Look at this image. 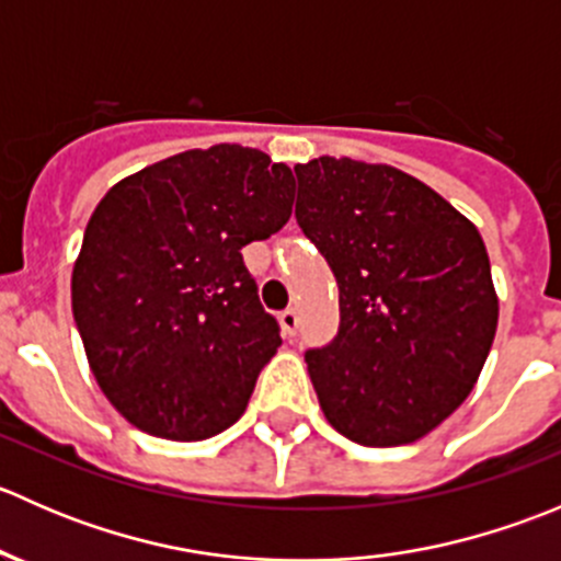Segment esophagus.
Instances as JSON below:
<instances>
[{
	"label": "esophagus",
	"mask_w": 561,
	"mask_h": 561,
	"mask_svg": "<svg viewBox=\"0 0 561 561\" xmlns=\"http://www.w3.org/2000/svg\"><path fill=\"white\" fill-rule=\"evenodd\" d=\"M279 322H282V331H285V336H296L298 333V322H301V317H298V309H285V312L279 314Z\"/></svg>",
	"instance_id": "esophagus-1"
}]
</instances>
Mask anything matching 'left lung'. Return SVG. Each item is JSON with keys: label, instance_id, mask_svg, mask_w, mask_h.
<instances>
[{"label": "left lung", "instance_id": "1", "mask_svg": "<svg viewBox=\"0 0 561 561\" xmlns=\"http://www.w3.org/2000/svg\"><path fill=\"white\" fill-rule=\"evenodd\" d=\"M296 219L339 285V333L307 350L328 423L366 448L426 437L478 382L496 333L478 228L390 165H296Z\"/></svg>", "mask_w": 561, "mask_h": 561}]
</instances>
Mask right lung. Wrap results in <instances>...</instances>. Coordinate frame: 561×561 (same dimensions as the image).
<instances>
[{
  "mask_svg": "<svg viewBox=\"0 0 561 561\" xmlns=\"http://www.w3.org/2000/svg\"><path fill=\"white\" fill-rule=\"evenodd\" d=\"M296 181L257 149H192L98 203L72 268L89 366L140 432L195 443L233 426L282 344L241 249L285 228Z\"/></svg>",
  "mask_w": 561,
  "mask_h": 561,
  "instance_id": "add662e5",
  "label": "right lung"
}]
</instances>
